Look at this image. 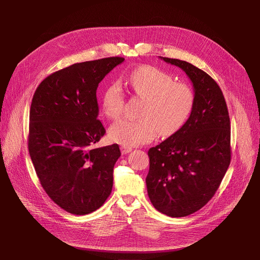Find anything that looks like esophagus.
<instances>
[{
    "mask_svg": "<svg viewBox=\"0 0 260 260\" xmlns=\"http://www.w3.org/2000/svg\"><path fill=\"white\" fill-rule=\"evenodd\" d=\"M120 149H121V153L124 155V154H128L129 152H132V147H129V146H124V145H122L121 147H120Z\"/></svg>",
    "mask_w": 260,
    "mask_h": 260,
    "instance_id": "34e87169",
    "label": "esophagus"
}]
</instances>
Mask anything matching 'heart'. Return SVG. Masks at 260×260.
Instances as JSON below:
<instances>
[{"instance_id": "b5f03b06", "label": "heart", "mask_w": 260, "mask_h": 260, "mask_svg": "<svg viewBox=\"0 0 260 260\" xmlns=\"http://www.w3.org/2000/svg\"><path fill=\"white\" fill-rule=\"evenodd\" d=\"M131 90L144 99L140 119H123L109 128V137L124 146H137L152 141L157 133L161 137L179 132L192 115L195 106L194 90L185 83L157 67L140 66L129 73ZM124 92L118 81L109 83L101 98L105 116L112 120L121 117L124 107Z\"/></svg>"}]
</instances>
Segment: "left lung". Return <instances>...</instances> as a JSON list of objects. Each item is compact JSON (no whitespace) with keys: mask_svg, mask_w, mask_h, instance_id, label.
<instances>
[{"mask_svg":"<svg viewBox=\"0 0 260 260\" xmlns=\"http://www.w3.org/2000/svg\"><path fill=\"white\" fill-rule=\"evenodd\" d=\"M192 81L194 111L184 126L149 148L146 187L156 210L184 217L200 210L219 187L231 162V124L223 93L207 73L185 61L160 57Z\"/></svg>","mask_w":260,"mask_h":260,"instance_id":"8db88e82","label":"left lung"}]
</instances>
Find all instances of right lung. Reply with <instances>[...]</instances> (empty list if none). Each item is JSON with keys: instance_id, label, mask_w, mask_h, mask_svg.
Instances as JSON below:
<instances>
[{"instance_id": "obj_1", "label": "right lung", "mask_w": 260, "mask_h": 260, "mask_svg": "<svg viewBox=\"0 0 260 260\" xmlns=\"http://www.w3.org/2000/svg\"><path fill=\"white\" fill-rule=\"evenodd\" d=\"M124 58L76 63L41 82L31 101L28 151L41 185L64 211L86 215L111 195L118 144L92 148L105 134L97 88Z\"/></svg>"}]
</instances>
